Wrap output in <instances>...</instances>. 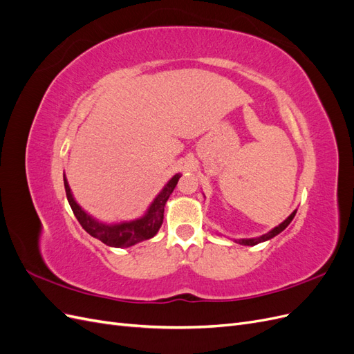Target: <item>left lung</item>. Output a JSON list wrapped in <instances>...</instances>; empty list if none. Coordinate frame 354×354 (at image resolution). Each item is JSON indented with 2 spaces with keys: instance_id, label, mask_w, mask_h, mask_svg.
Returning <instances> with one entry per match:
<instances>
[{
  "instance_id": "8db88e82",
  "label": "left lung",
  "mask_w": 354,
  "mask_h": 354,
  "mask_svg": "<svg viewBox=\"0 0 354 354\" xmlns=\"http://www.w3.org/2000/svg\"><path fill=\"white\" fill-rule=\"evenodd\" d=\"M295 214H297V209H295V211H292L291 216H289L286 220H283V221L279 224V226L273 227L270 232H267V233L261 234V236H257V238H250V239H234V242H238V243H241V245H248V246H254V245H257V243H261V242L269 241V239L274 238L276 234H279L281 232H283V230L288 227V224L292 221V218L295 217Z\"/></svg>"
}]
</instances>
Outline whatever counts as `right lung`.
I'll return each mask as SVG.
<instances>
[{
	"instance_id": "obj_1",
	"label": "right lung",
	"mask_w": 354,
	"mask_h": 354,
	"mask_svg": "<svg viewBox=\"0 0 354 354\" xmlns=\"http://www.w3.org/2000/svg\"><path fill=\"white\" fill-rule=\"evenodd\" d=\"M181 174H176L168 180V183L159 192L156 198L152 201L151 205L146 209L142 217L130 220V221H120V223H103L95 220L87 211L81 208L80 203L75 201L72 190L69 187L66 176H63V183H65L66 198L69 205L75 214V217L80 221L82 229L91 234L93 238L102 241L103 243L113 246V248H128L138 242H143L153 238L158 233L159 227L162 226L164 221V208L165 203L176 189L178 178Z\"/></svg>"
}]
</instances>
